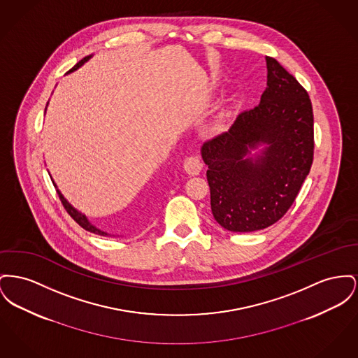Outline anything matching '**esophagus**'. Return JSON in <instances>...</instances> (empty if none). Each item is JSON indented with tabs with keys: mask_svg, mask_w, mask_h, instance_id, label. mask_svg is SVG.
I'll return each instance as SVG.
<instances>
[{
	"mask_svg": "<svg viewBox=\"0 0 358 358\" xmlns=\"http://www.w3.org/2000/svg\"><path fill=\"white\" fill-rule=\"evenodd\" d=\"M184 169L189 176H197L203 169V162L199 157L190 155L184 161Z\"/></svg>",
	"mask_w": 358,
	"mask_h": 358,
	"instance_id": "obj_1",
	"label": "esophagus"
}]
</instances>
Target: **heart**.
<instances>
[{
    "instance_id": "1",
    "label": "heart",
    "mask_w": 358,
    "mask_h": 358,
    "mask_svg": "<svg viewBox=\"0 0 358 358\" xmlns=\"http://www.w3.org/2000/svg\"><path fill=\"white\" fill-rule=\"evenodd\" d=\"M158 141H162V136H159V138H158Z\"/></svg>"
}]
</instances>
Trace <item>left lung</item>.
I'll return each mask as SVG.
<instances>
[{
	"instance_id": "1",
	"label": "left lung",
	"mask_w": 358,
	"mask_h": 358,
	"mask_svg": "<svg viewBox=\"0 0 358 358\" xmlns=\"http://www.w3.org/2000/svg\"><path fill=\"white\" fill-rule=\"evenodd\" d=\"M261 101L229 131L204 142L210 210L226 230L252 232L280 220L294 204L314 159V113L307 90L274 58ZM259 149L249 157L252 149Z\"/></svg>"
}]
</instances>
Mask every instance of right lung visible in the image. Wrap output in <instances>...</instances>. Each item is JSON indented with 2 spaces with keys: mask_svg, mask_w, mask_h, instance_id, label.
I'll use <instances>...</instances> for the list:
<instances>
[{
  "mask_svg": "<svg viewBox=\"0 0 358 358\" xmlns=\"http://www.w3.org/2000/svg\"><path fill=\"white\" fill-rule=\"evenodd\" d=\"M92 58V55H89V57H85L84 59H81L78 64H76L73 69H70L69 70V73H71V71H74V70H77V69H80L85 62H87L89 59ZM52 181V180H51ZM52 184H54V187L57 188V185H55V182L52 181ZM57 193H58V196H59V199H61V201H62V204H64V210H67V213L83 227L85 229L86 231L93 232V234H97V235H103V236H108L109 234L106 231H101L100 229H97L96 226H93L89 220H87V217L85 216L84 213H81V212H78V210H76L66 199L64 197V194L59 192V190L57 189Z\"/></svg>",
  "mask_w": 358,
  "mask_h": 358,
  "instance_id": "1",
  "label": "right lung"
}]
</instances>
